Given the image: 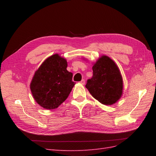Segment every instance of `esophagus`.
<instances>
[{
    "mask_svg": "<svg viewBox=\"0 0 156 156\" xmlns=\"http://www.w3.org/2000/svg\"><path fill=\"white\" fill-rule=\"evenodd\" d=\"M80 82V84H85V80L83 79V80H82Z\"/></svg>",
    "mask_w": 156,
    "mask_h": 156,
    "instance_id": "esophagus-1",
    "label": "esophagus"
}]
</instances>
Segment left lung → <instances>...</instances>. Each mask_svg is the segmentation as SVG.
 Listing matches in <instances>:
<instances>
[{
	"label": "left lung",
	"mask_w": 156,
	"mask_h": 156,
	"mask_svg": "<svg viewBox=\"0 0 156 156\" xmlns=\"http://www.w3.org/2000/svg\"><path fill=\"white\" fill-rule=\"evenodd\" d=\"M93 76L86 84L95 99L105 105L117 102L122 94V78L117 66L107 55H102L92 66Z\"/></svg>",
	"instance_id": "1"
}]
</instances>
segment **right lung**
Wrapping results in <instances>:
<instances>
[{
	"instance_id": "obj_1",
	"label": "right lung",
	"mask_w": 156,
	"mask_h": 156,
	"mask_svg": "<svg viewBox=\"0 0 156 156\" xmlns=\"http://www.w3.org/2000/svg\"><path fill=\"white\" fill-rule=\"evenodd\" d=\"M67 61L58 54L52 55L35 72L30 84L35 101L46 109H55L64 102L76 84L68 72Z\"/></svg>"
}]
</instances>
